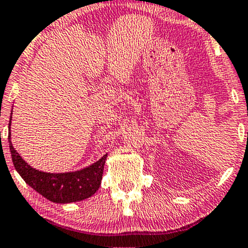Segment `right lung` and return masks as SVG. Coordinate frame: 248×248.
<instances>
[{"label":"right lung","mask_w":248,"mask_h":248,"mask_svg":"<svg viewBox=\"0 0 248 248\" xmlns=\"http://www.w3.org/2000/svg\"><path fill=\"white\" fill-rule=\"evenodd\" d=\"M11 124V120H10ZM10 124H9V147L15 169L29 186L39 194L55 203H70L85 200L97 192L103 178L106 156L92 164L89 168L76 172L46 173L38 171L29 165L15 150L10 141Z\"/></svg>","instance_id":"1"}]
</instances>
